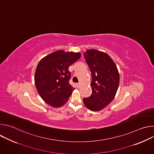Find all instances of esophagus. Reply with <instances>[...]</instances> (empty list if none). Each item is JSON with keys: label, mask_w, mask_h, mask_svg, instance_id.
I'll list each match as a JSON object with an SVG mask.
<instances>
[{"label": "esophagus", "mask_w": 154, "mask_h": 154, "mask_svg": "<svg viewBox=\"0 0 154 154\" xmlns=\"http://www.w3.org/2000/svg\"><path fill=\"white\" fill-rule=\"evenodd\" d=\"M76 85H77V87H80V85H81V83H76Z\"/></svg>", "instance_id": "1"}]
</instances>
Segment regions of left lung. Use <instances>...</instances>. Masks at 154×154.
Here are the masks:
<instances>
[{
  "instance_id": "1",
  "label": "left lung",
  "mask_w": 154,
  "mask_h": 154,
  "mask_svg": "<svg viewBox=\"0 0 154 154\" xmlns=\"http://www.w3.org/2000/svg\"><path fill=\"white\" fill-rule=\"evenodd\" d=\"M84 57L91 72L92 94L83 101L90 110L100 111L115 98L119 84V74L113 60L105 52L87 50Z\"/></svg>"
}]
</instances>
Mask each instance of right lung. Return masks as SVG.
I'll list each match as a JSON object with an SVG mask.
<instances>
[{"label":"right lung","mask_w":154,"mask_h":154,"mask_svg":"<svg viewBox=\"0 0 154 154\" xmlns=\"http://www.w3.org/2000/svg\"><path fill=\"white\" fill-rule=\"evenodd\" d=\"M80 57L79 52L59 50L39 61L35 71V86L41 97L51 106H63L71 96L74 88L69 83V67Z\"/></svg>","instance_id":"obj_1"}]
</instances>
